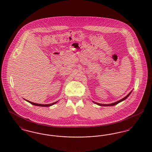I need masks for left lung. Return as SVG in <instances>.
Wrapping results in <instances>:
<instances>
[{"instance_id": "1", "label": "left lung", "mask_w": 152, "mask_h": 152, "mask_svg": "<svg viewBox=\"0 0 152 152\" xmlns=\"http://www.w3.org/2000/svg\"><path fill=\"white\" fill-rule=\"evenodd\" d=\"M131 92H130L127 96H126L125 98H124L123 99H122L121 100H118V101H117L116 102H115V103H111V104H100V103H96V102H94L95 103H96V104H98V105H99V106H114V105H116L117 104H118L119 103H120L121 102H122V101H123V100H125L130 95V94H131Z\"/></svg>"}]
</instances>
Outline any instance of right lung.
I'll use <instances>...</instances> for the list:
<instances>
[{
  "label": "right lung",
  "mask_w": 152,
  "mask_h": 152,
  "mask_svg": "<svg viewBox=\"0 0 152 152\" xmlns=\"http://www.w3.org/2000/svg\"><path fill=\"white\" fill-rule=\"evenodd\" d=\"M26 100L28 102H29L30 103H31V104L37 106H42V107H49L50 106L53 105L54 104H55V103H56L57 102H54V103H53L52 104H38V103H33V102H30V101H28L27 100Z\"/></svg>",
  "instance_id": "add662e5"
}]
</instances>
